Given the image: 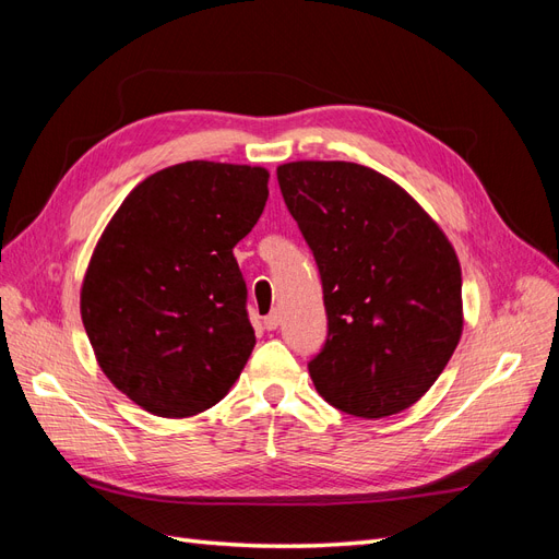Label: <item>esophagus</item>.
<instances>
[{
	"instance_id": "obj_1",
	"label": "esophagus",
	"mask_w": 559,
	"mask_h": 559,
	"mask_svg": "<svg viewBox=\"0 0 559 559\" xmlns=\"http://www.w3.org/2000/svg\"><path fill=\"white\" fill-rule=\"evenodd\" d=\"M280 312L277 310H273V312H270L267 317H263V326L267 329V331H275L277 326H280Z\"/></svg>"
}]
</instances>
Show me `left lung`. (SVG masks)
Instances as JSON below:
<instances>
[{
	"label": "left lung",
	"mask_w": 559,
	"mask_h": 559,
	"mask_svg": "<svg viewBox=\"0 0 559 559\" xmlns=\"http://www.w3.org/2000/svg\"><path fill=\"white\" fill-rule=\"evenodd\" d=\"M277 181L324 289L329 335L308 364L317 392L354 417L411 408L464 326L445 233L396 181L357 163H284Z\"/></svg>",
	"instance_id": "obj_1"
}]
</instances>
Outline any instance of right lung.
<instances>
[{
	"instance_id": "obj_1",
	"label": "right lung",
	"mask_w": 559,
	"mask_h": 559,
	"mask_svg": "<svg viewBox=\"0 0 559 559\" xmlns=\"http://www.w3.org/2000/svg\"><path fill=\"white\" fill-rule=\"evenodd\" d=\"M267 170L189 160L146 177L111 216L81 319L111 384L158 417H191L240 378L257 335L233 247L257 226Z\"/></svg>"
}]
</instances>
